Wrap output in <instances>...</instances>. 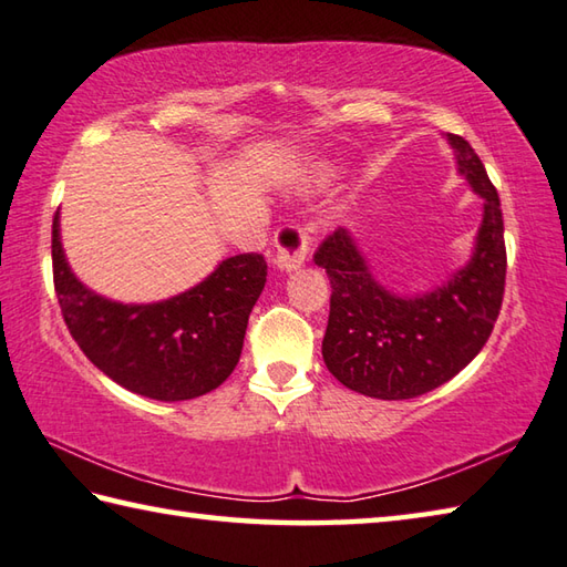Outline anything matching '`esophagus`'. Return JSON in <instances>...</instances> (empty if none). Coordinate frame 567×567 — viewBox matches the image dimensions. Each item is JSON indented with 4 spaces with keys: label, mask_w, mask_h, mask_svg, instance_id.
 I'll list each match as a JSON object with an SVG mask.
<instances>
[{
    "label": "esophagus",
    "mask_w": 567,
    "mask_h": 567,
    "mask_svg": "<svg viewBox=\"0 0 567 567\" xmlns=\"http://www.w3.org/2000/svg\"><path fill=\"white\" fill-rule=\"evenodd\" d=\"M276 256L274 264L279 266L281 271H296L301 269L308 254V241L306 234L298 227H284L276 231Z\"/></svg>",
    "instance_id": "1"
}]
</instances>
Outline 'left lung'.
I'll list each match as a JSON object with an SVG mask.
<instances>
[{"mask_svg":"<svg viewBox=\"0 0 567 567\" xmlns=\"http://www.w3.org/2000/svg\"><path fill=\"white\" fill-rule=\"evenodd\" d=\"M456 173L482 197V224L468 261L422 293L384 286L355 234L338 229L320 244L316 264L330 279L323 360L338 382L375 400L432 392L472 362L494 330L504 301V217L482 159L464 137L446 133Z\"/></svg>","mask_w":567,"mask_h":567,"instance_id":"left-lung-1","label":"left lung"}]
</instances>
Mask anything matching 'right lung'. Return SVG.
Masks as SVG:
<instances>
[{"mask_svg":"<svg viewBox=\"0 0 567 567\" xmlns=\"http://www.w3.org/2000/svg\"><path fill=\"white\" fill-rule=\"evenodd\" d=\"M51 259L63 320L85 358L121 388L159 402L202 398L231 375L249 313L266 284L264 256L237 254L165 301H113L73 274L59 212Z\"/></svg>","mask_w":567,"mask_h":567,"instance_id":"obj_1","label":"right lung"}]
</instances>
